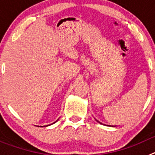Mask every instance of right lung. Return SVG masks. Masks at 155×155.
Wrapping results in <instances>:
<instances>
[{
    "instance_id": "1",
    "label": "right lung",
    "mask_w": 155,
    "mask_h": 155,
    "mask_svg": "<svg viewBox=\"0 0 155 155\" xmlns=\"http://www.w3.org/2000/svg\"><path fill=\"white\" fill-rule=\"evenodd\" d=\"M55 123H56V122H55ZM53 124H54V123H53Z\"/></svg>"
}]
</instances>
